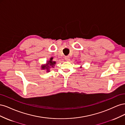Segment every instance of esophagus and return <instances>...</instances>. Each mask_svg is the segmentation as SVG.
<instances>
[{"instance_id": "esophagus-1", "label": "esophagus", "mask_w": 125, "mask_h": 125, "mask_svg": "<svg viewBox=\"0 0 125 125\" xmlns=\"http://www.w3.org/2000/svg\"><path fill=\"white\" fill-rule=\"evenodd\" d=\"M65 59L66 60V61H69L70 60V58L69 56H65Z\"/></svg>"}]
</instances>
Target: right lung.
Here are the masks:
<instances>
[{"mask_svg": "<svg viewBox=\"0 0 125 125\" xmlns=\"http://www.w3.org/2000/svg\"><path fill=\"white\" fill-rule=\"evenodd\" d=\"M52 58H51L50 61L48 62V63H47V65H43L42 67V69H46L47 70V71H50V68H52L55 65V64L56 63V62H53L52 61Z\"/></svg>", "mask_w": 125, "mask_h": 125, "instance_id": "1", "label": "right lung"}]
</instances>
